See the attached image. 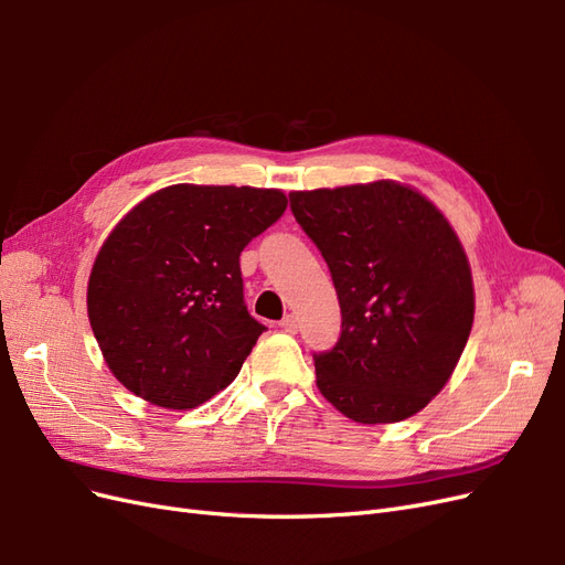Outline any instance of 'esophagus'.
<instances>
[{
	"instance_id": "34e87169",
	"label": "esophagus",
	"mask_w": 565,
	"mask_h": 565,
	"mask_svg": "<svg viewBox=\"0 0 565 565\" xmlns=\"http://www.w3.org/2000/svg\"><path fill=\"white\" fill-rule=\"evenodd\" d=\"M280 328H282L285 332H289V334H297L299 322H297V318H295L292 313H287V316L280 320Z\"/></svg>"
}]
</instances>
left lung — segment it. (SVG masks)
<instances>
[{"label": "left lung", "instance_id": "1", "mask_svg": "<svg viewBox=\"0 0 565 565\" xmlns=\"http://www.w3.org/2000/svg\"><path fill=\"white\" fill-rule=\"evenodd\" d=\"M328 262L337 347L313 355L324 401L361 424L417 415L448 384L473 324L467 252L431 200L398 181L289 193Z\"/></svg>", "mask_w": 565, "mask_h": 565}]
</instances>
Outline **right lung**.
Returning a JSON list of instances; mask_svg holds the SVG:
<instances>
[{
	"label": "right lung",
	"mask_w": 565,
	"mask_h": 565,
	"mask_svg": "<svg viewBox=\"0 0 565 565\" xmlns=\"http://www.w3.org/2000/svg\"><path fill=\"white\" fill-rule=\"evenodd\" d=\"M278 188H160L100 245L87 313L115 380L158 407L224 391L266 330L243 299L241 252L282 216Z\"/></svg>",
	"instance_id": "1"
}]
</instances>
